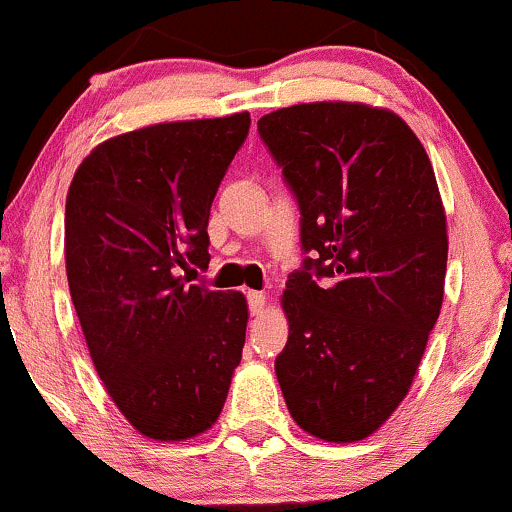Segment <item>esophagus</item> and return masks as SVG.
Returning <instances> with one entry per match:
<instances>
[{"instance_id":"obj_1","label":"esophagus","mask_w":512,"mask_h":512,"mask_svg":"<svg viewBox=\"0 0 512 512\" xmlns=\"http://www.w3.org/2000/svg\"><path fill=\"white\" fill-rule=\"evenodd\" d=\"M248 301L252 315H262L267 310V296L262 291H248Z\"/></svg>"}]
</instances>
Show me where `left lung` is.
<instances>
[{
  "label": "left lung",
  "instance_id": "obj_1",
  "mask_svg": "<svg viewBox=\"0 0 512 512\" xmlns=\"http://www.w3.org/2000/svg\"><path fill=\"white\" fill-rule=\"evenodd\" d=\"M257 129L316 257L281 296L289 339L276 380L305 433L356 443L407 397L443 305L448 219L436 173L407 122L378 105L298 103Z\"/></svg>",
  "mask_w": 512,
  "mask_h": 512
}]
</instances>
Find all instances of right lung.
Listing matches in <instances>:
<instances>
[{
    "label": "right lung",
    "mask_w": 512,
    "mask_h": 512,
    "mask_svg": "<svg viewBox=\"0 0 512 512\" xmlns=\"http://www.w3.org/2000/svg\"><path fill=\"white\" fill-rule=\"evenodd\" d=\"M250 113L158 122L105 139L64 214L72 303L105 392L151 440L219 419L248 327L240 291L190 284L209 264V209Z\"/></svg>",
    "instance_id": "add662e5"
}]
</instances>
